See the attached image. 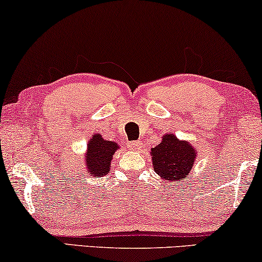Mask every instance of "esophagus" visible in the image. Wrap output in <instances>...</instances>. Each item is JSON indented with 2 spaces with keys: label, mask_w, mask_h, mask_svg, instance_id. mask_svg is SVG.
Wrapping results in <instances>:
<instances>
[{
  "label": "esophagus",
  "mask_w": 262,
  "mask_h": 262,
  "mask_svg": "<svg viewBox=\"0 0 262 262\" xmlns=\"http://www.w3.org/2000/svg\"><path fill=\"white\" fill-rule=\"evenodd\" d=\"M128 148L131 150H135V151H139V150H142V142L141 141L131 142L130 144H128Z\"/></svg>",
  "instance_id": "esophagus-1"
}]
</instances>
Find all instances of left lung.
Listing matches in <instances>:
<instances>
[{
  "label": "left lung",
  "instance_id": "left-lung-1",
  "mask_svg": "<svg viewBox=\"0 0 262 262\" xmlns=\"http://www.w3.org/2000/svg\"><path fill=\"white\" fill-rule=\"evenodd\" d=\"M150 155L154 170L164 184H179L189 177L198 150L188 141H181L173 134H166L160 144L150 150Z\"/></svg>",
  "mask_w": 262,
  "mask_h": 262
}]
</instances>
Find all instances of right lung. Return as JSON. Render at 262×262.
Instances as JSON below:
<instances>
[{
    "instance_id": "add662e5",
    "label": "right lung",
    "mask_w": 262,
    "mask_h": 262,
    "mask_svg": "<svg viewBox=\"0 0 262 262\" xmlns=\"http://www.w3.org/2000/svg\"><path fill=\"white\" fill-rule=\"evenodd\" d=\"M119 149L118 143L106 141L100 134H93L84 154L85 173L91 177H105L110 173L114 152Z\"/></svg>"
}]
</instances>
